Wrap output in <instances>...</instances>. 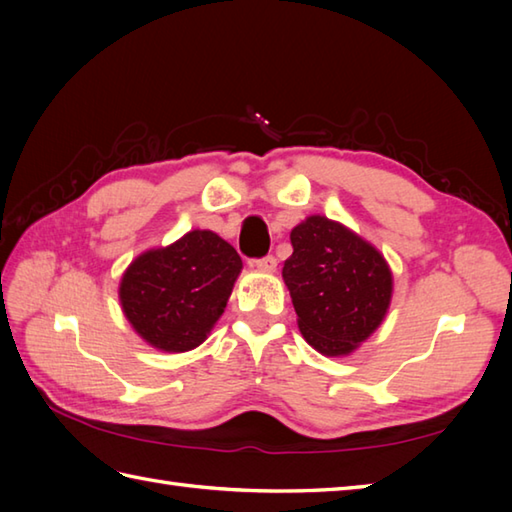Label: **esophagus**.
Returning a JSON list of instances; mask_svg holds the SVG:
<instances>
[{
	"label": "esophagus",
	"mask_w": 512,
	"mask_h": 512,
	"mask_svg": "<svg viewBox=\"0 0 512 512\" xmlns=\"http://www.w3.org/2000/svg\"><path fill=\"white\" fill-rule=\"evenodd\" d=\"M257 270H262V273H273V270L277 268V259L273 255H266L262 259H255L253 264Z\"/></svg>",
	"instance_id": "34e87169"
}]
</instances>
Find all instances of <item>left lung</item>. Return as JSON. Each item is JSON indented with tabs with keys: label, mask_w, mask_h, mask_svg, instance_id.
<instances>
[{
	"label": "left lung",
	"mask_w": 512,
	"mask_h": 512,
	"mask_svg": "<svg viewBox=\"0 0 512 512\" xmlns=\"http://www.w3.org/2000/svg\"><path fill=\"white\" fill-rule=\"evenodd\" d=\"M284 281L306 341L325 356L356 350L391 301V273L378 250L339 222L312 215L292 228Z\"/></svg>",
	"instance_id": "1"
}]
</instances>
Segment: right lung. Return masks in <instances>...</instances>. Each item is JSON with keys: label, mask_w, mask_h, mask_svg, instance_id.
Instances as JSON below:
<instances>
[{"label": "right lung", "mask_w": 512, "mask_h": 512, "mask_svg": "<svg viewBox=\"0 0 512 512\" xmlns=\"http://www.w3.org/2000/svg\"><path fill=\"white\" fill-rule=\"evenodd\" d=\"M239 270L242 259L220 235L191 231L136 257L118 295L125 317L149 345L189 352L222 317Z\"/></svg>", "instance_id": "1"}]
</instances>
